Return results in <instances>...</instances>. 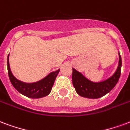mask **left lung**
<instances>
[{"instance_id": "obj_1", "label": "left lung", "mask_w": 130, "mask_h": 130, "mask_svg": "<svg viewBox=\"0 0 130 130\" xmlns=\"http://www.w3.org/2000/svg\"><path fill=\"white\" fill-rule=\"evenodd\" d=\"M121 55L119 54V64L115 73L105 81L101 82H92L86 79L81 73L73 69L72 82L76 92L82 97L87 98H99L111 91L117 84L121 73Z\"/></svg>"}]
</instances>
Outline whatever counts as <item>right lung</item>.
Instances as JSON below:
<instances>
[{"instance_id":"add662e5","label":"right lung","mask_w":130,"mask_h":130,"mask_svg":"<svg viewBox=\"0 0 130 130\" xmlns=\"http://www.w3.org/2000/svg\"><path fill=\"white\" fill-rule=\"evenodd\" d=\"M7 71L10 82L15 89L23 95L30 98H40L48 95L51 91L59 69L52 72L48 76L35 83H24L16 79L10 71L9 65V55L7 57Z\"/></svg>"}]
</instances>
